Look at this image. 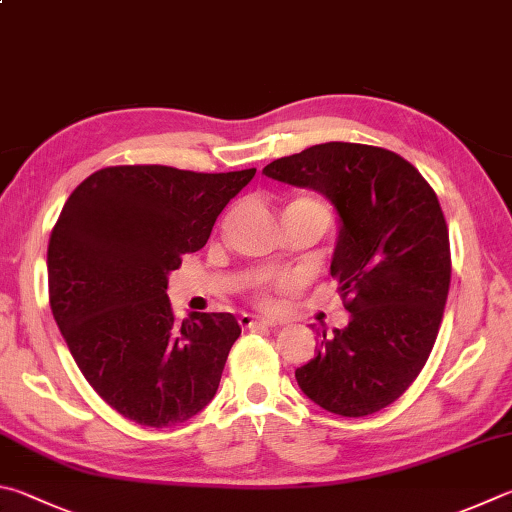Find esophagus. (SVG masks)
<instances>
[{
	"mask_svg": "<svg viewBox=\"0 0 512 512\" xmlns=\"http://www.w3.org/2000/svg\"><path fill=\"white\" fill-rule=\"evenodd\" d=\"M239 324L244 329H253V327H275L277 320H268V318H257V315L250 313H241L239 315Z\"/></svg>",
	"mask_w": 512,
	"mask_h": 512,
	"instance_id": "34e87169",
	"label": "esophagus"
}]
</instances>
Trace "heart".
<instances>
[{"label": "heart", "instance_id": "heart-1", "mask_svg": "<svg viewBox=\"0 0 512 512\" xmlns=\"http://www.w3.org/2000/svg\"><path fill=\"white\" fill-rule=\"evenodd\" d=\"M297 201H311V199H297ZM313 203H318V201H313ZM277 282H280V280H277Z\"/></svg>", "mask_w": 512, "mask_h": 512}]
</instances>
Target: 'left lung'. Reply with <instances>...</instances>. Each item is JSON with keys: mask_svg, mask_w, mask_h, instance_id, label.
I'll return each mask as SVG.
<instances>
[{"mask_svg": "<svg viewBox=\"0 0 512 512\" xmlns=\"http://www.w3.org/2000/svg\"><path fill=\"white\" fill-rule=\"evenodd\" d=\"M262 174L324 194L340 224L331 275L351 320L322 329L297 385L338 416L380 412L421 374L441 327L452 266L439 199L403 156L358 143L313 145Z\"/></svg>", "mask_w": 512, "mask_h": 512, "instance_id": "1", "label": "left lung"}]
</instances>
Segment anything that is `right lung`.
Wrapping results in <instances>:
<instances>
[{"label":"right lung","mask_w":512,"mask_h":512,"mask_svg":"<svg viewBox=\"0 0 512 512\" xmlns=\"http://www.w3.org/2000/svg\"><path fill=\"white\" fill-rule=\"evenodd\" d=\"M253 176L118 165L64 203L46 253L53 318L87 383L129 421L176 425L215 398L241 327L232 313L174 320L167 275Z\"/></svg>","instance_id":"1"}]
</instances>
